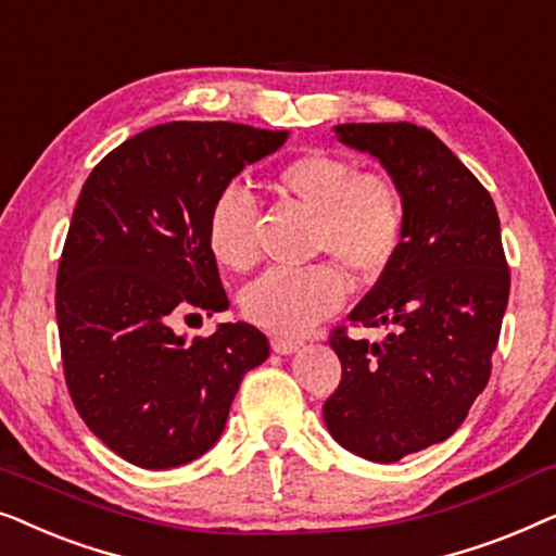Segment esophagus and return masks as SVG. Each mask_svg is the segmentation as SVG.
Returning a JSON list of instances; mask_svg holds the SVG:
<instances>
[{"label":"esophagus","mask_w":556,"mask_h":556,"mask_svg":"<svg viewBox=\"0 0 556 556\" xmlns=\"http://www.w3.org/2000/svg\"><path fill=\"white\" fill-rule=\"evenodd\" d=\"M270 346L276 354H293L295 349H301L299 339H288V337H273Z\"/></svg>","instance_id":"esophagus-1"}]
</instances>
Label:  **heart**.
Listing matches in <instances>:
<instances>
[{"instance_id": "1", "label": "heart", "mask_w": 556, "mask_h": 556, "mask_svg": "<svg viewBox=\"0 0 556 556\" xmlns=\"http://www.w3.org/2000/svg\"><path fill=\"white\" fill-rule=\"evenodd\" d=\"M278 192L316 212L311 250L331 255L359 280L390 268L405 238V200L379 172H359L352 159L308 149L276 174ZM207 242L217 263L245 273L257 263V210L240 187H225L207 215ZM346 278L333 263L303 270H270L242 293L250 321L276 333H303L339 311Z\"/></svg>"}]
</instances>
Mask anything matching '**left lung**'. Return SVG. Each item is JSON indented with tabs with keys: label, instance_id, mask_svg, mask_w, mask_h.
<instances>
[{
	"label": "left lung",
	"instance_id": "left-lung-1",
	"mask_svg": "<svg viewBox=\"0 0 556 556\" xmlns=\"http://www.w3.org/2000/svg\"><path fill=\"white\" fill-rule=\"evenodd\" d=\"M333 131L400 187L405 238L349 314L354 326H387V339L331 333L341 382L324 422L359 458L394 463L451 438L489 384L511 273L496 204L435 134L407 121Z\"/></svg>",
	"mask_w": 556,
	"mask_h": 556
}]
</instances>
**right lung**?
I'll return each mask as SVG.
<instances>
[{
  "mask_svg": "<svg viewBox=\"0 0 556 556\" xmlns=\"http://www.w3.org/2000/svg\"><path fill=\"white\" fill-rule=\"evenodd\" d=\"M286 139L172 121L105 154L80 189L55 288L65 382L90 432L134 466L177 468L207 453L242 377L268 359V339L245 321L194 341L174 321L230 306L207 242L210 207Z\"/></svg>",
  "mask_w": 556,
  "mask_h": 556,
  "instance_id": "add662e5",
  "label": "right lung"
}]
</instances>
